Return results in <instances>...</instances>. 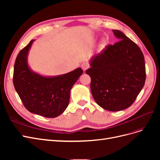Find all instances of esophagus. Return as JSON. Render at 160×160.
Here are the masks:
<instances>
[{"instance_id":"34e87169","label":"esophagus","mask_w":160,"mask_h":160,"mask_svg":"<svg viewBox=\"0 0 160 160\" xmlns=\"http://www.w3.org/2000/svg\"><path fill=\"white\" fill-rule=\"evenodd\" d=\"M89 67V64L88 63V62H83V63H82V65H81V68L84 71H85L87 69H88Z\"/></svg>"}]
</instances>
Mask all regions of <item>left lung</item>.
Returning <instances> with one entry per match:
<instances>
[{"label":"left lung","instance_id":"obj_1","mask_svg":"<svg viewBox=\"0 0 160 160\" xmlns=\"http://www.w3.org/2000/svg\"><path fill=\"white\" fill-rule=\"evenodd\" d=\"M113 32L121 40L92 58L86 73L91 77L96 103L106 110L118 111L133 104L144 86L146 73L140 48L122 31Z\"/></svg>","mask_w":160,"mask_h":160}]
</instances>
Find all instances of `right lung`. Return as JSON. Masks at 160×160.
Returning a JSON list of instances; mask_svg holds the SVG:
<instances>
[{
    "label": "right lung",
    "instance_id": "right-lung-1",
    "mask_svg": "<svg viewBox=\"0 0 160 160\" xmlns=\"http://www.w3.org/2000/svg\"><path fill=\"white\" fill-rule=\"evenodd\" d=\"M34 40L18 52L14 66L13 84L25 108L45 118H56L69 105L70 91L81 68L62 75L47 77L32 72L27 64V55Z\"/></svg>",
    "mask_w": 160,
    "mask_h": 160
}]
</instances>
